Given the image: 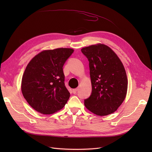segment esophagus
<instances>
[{
    "label": "esophagus",
    "mask_w": 152,
    "mask_h": 152,
    "mask_svg": "<svg viewBox=\"0 0 152 152\" xmlns=\"http://www.w3.org/2000/svg\"><path fill=\"white\" fill-rule=\"evenodd\" d=\"M77 91H78V89H73V94H76Z\"/></svg>",
    "instance_id": "obj_1"
}]
</instances>
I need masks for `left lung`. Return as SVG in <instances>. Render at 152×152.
<instances>
[{
  "label": "left lung",
  "instance_id": "8db88e82",
  "mask_svg": "<svg viewBox=\"0 0 152 152\" xmlns=\"http://www.w3.org/2000/svg\"><path fill=\"white\" fill-rule=\"evenodd\" d=\"M89 62L92 93L85 99L87 109L99 116L114 113L126 98L127 78L116 53L103 44L81 49Z\"/></svg>",
  "mask_w": 152,
  "mask_h": 152
}]
</instances>
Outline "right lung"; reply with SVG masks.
Listing matches in <instances>:
<instances>
[{"instance_id":"add662e5","label":"right lung","mask_w":152,"mask_h":152,"mask_svg":"<svg viewBox=\"0 0 152 152\" xmlns=\"http://www.w3.org/2000/svg\"><path fill=\"white\" fill-rule=\"evenodd\" d=\"M74 50H44L32 58L22 77L21 89L31 107L44 115L61 110L70 98L63 66Z\"/></svg>"}]
</instances>
